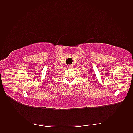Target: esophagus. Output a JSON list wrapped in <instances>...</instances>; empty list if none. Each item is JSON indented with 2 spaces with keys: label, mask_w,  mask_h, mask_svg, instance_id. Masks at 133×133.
<instances>
[{
  "label": "esophagus",
  "mask_w": 133,
  "mask_h": 133,
  "mask_svg": "<svg viewBox=\"0 0 133 133\" xmlns=\"http://www.w3.org/2000/svg\"><path fill=\"white\" fill-rule=\"evenodd\" d=\"M67 68H69V69H70V68H72V65H68V66H67Z\"/></svg>",
  "instance_id": "obj_1"
}]
</instances>
